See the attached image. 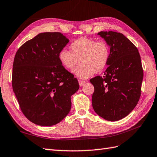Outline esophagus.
I'll return each instance as SVG.
<instances>
[{"mask_svg":"<svg viewBox=\"0 0 157 157\" xmlns=\"http://www.w3.org/2000/svg\"><path fill=\"white\" fill-rule=\"evenodd\" d=\"M86 83V82H85V81H82V80H79V85L80 86H83V84H85Z\"/></svg>","mask_w":157,"mask_h":157,"instance_id":"34e87169","label":"esophagus"}]
</instances>
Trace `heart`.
I'll return each instance as SVG.
<instances>
[{
  "mask_svg": "<svg viewBox=\"0 0 157 157\" xmlns=\"http://www.w3.org/2000/svg\"><path fill=\"white\" fill-rule=\"evenodd\" d=\"M71 52L66 49L60 51L58 55L61 65L67 70H72L78 63L80 65L73 73L80 79H87L94 73L102 71L110 59V47L104 41L81 37L70 45Z\"/></svg>",
  "mask_w": 157,
  "mask_h": 157,
  "instance_id": "1",
  "label": "heart"
}]
</instances>
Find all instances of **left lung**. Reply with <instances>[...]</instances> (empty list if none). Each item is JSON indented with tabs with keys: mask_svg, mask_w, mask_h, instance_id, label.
I'll return each mask as SVG.
<instances>
[{
	"mask_svg": "<svg viewBox=\"0 0 157 157\" xmlns=\"http://www.w3.org/2000/svg\"><path fill=\"white\" fill-rule=\"evenodd\" d=\"M110 46V59L104 75L90 79L94 86L92 106L108 121L128 116L140 99L143 70L136 47L124 35L114 31L98 33Z\"/></svg>",
	"mask_w": 157,
	"mask_h": 157,
	"instance_id": "left-lung-1",
	"label": "left lung"
}]
</instances>
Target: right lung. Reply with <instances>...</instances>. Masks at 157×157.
I'll use <instances>...</instances> for the list:
<instances>
[{
    "mask_svg": "<svg viewBox=\"0 0 157 157\" xmlns=\"http://www.w3.org/2000/svg\"><path fill=\"white\" fill-rule=\"evenodd\" d=\"M68 43L61 33H41L21 45L14 56L13 92L22 112L35 124L53 126L71 110V96L79 83L58 57Z\"/></svg>",
    "mask_w": 157,
    "mask_h": 157,
    "instance_id": "1",
    "label": "right lung"
}]
</instances>
